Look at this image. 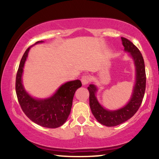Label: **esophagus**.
I'll list each match as a JSON object with an SVG mask.
<instances>
[{"label":"esophagus","instance_id":"esophagus-1","mask_svg":"<svg viewBox=\"0 0 159 159\" xmlns=\"http://www.w3.org/2000/svg\"><path fill=\"white\" fill-rule=\"evenodd\" d=\"M90 81V75H83L81 78V82H82V84H84V85L88 84Z\"/></svg>","mask_w":159,"mask_h":159}]
</instances>
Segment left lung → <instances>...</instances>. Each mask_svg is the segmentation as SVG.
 <instances>
[{
  "instance_id": "8db88e82",
  "label": "left lung",
  "mask_w": 159,
  "mask_h": 159,
  "mask_svg": "<svg viewBox=\"0 0 159 159\" xmlns=\"http://www.w3.org/2000/svg\"><path fill=\"white\" fill-rule=\"evenodd\" d=\"M125 51L129 53L134 61L135 66V83L133 92L129 101L118 110L110 111L104 108L98 101L95 93L98 91L97 87L90 84L88 88L90 93V107L93 116L101 125L106 127H114L122 124L132 118L135 114L142 103L145 90L146 75H145V63L143 56L139 49L127 38H121Z\"/></svg>"
}]
</instances>
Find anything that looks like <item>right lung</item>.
I'll return each instance as SVG.
<instances>
[{"label":"right lung","instance_id":"right-lung-1","mask_svg":"<svg viewBox=\"0 0 159 159\" xmlns=\"http://www.w3.org/2000/svg\"><path fill=\"white\" fill-rule=\"evenodd\" d=\"M38 41L34 45L43 43ZM30 46L21 58L16 77V93L20 106L26 116L33 122L47 128H57L64 125L71 112L74 95L82 86L80 80L67 82L62 84L51 97L38 99L25 90L22 84V73Z\"/></svg>","mask_w":159,"mask_h":159}]
</instances>
